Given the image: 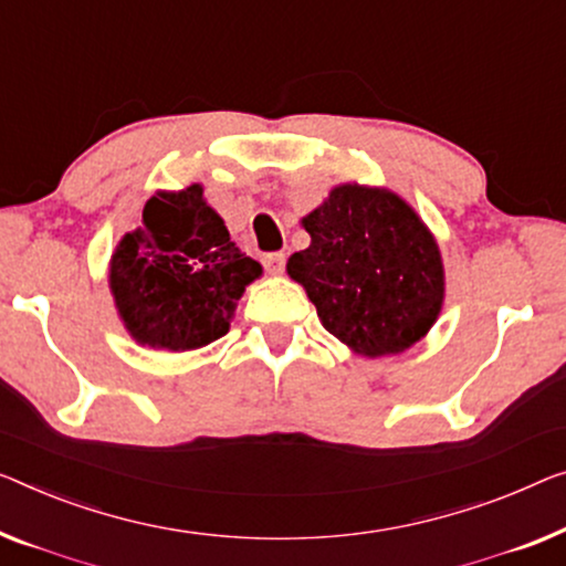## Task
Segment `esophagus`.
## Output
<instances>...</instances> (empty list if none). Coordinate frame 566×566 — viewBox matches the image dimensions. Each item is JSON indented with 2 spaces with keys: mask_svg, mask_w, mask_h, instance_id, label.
Segmentation results:
<instances>
[{
  "mask_svg": "<svg viewBox=\"0 0 566 566\" xmlns=\"http://www.w3.org/2000/svg\"><path fill=\"white\" fill-rule=\"evenodd\" d=\"M261 261H264V269L269 274L276 276V274L284 272V261H286L284 254H266Z\"/></svg>",
  "mask_w": 566,
  "mask_h": 566,
  "instance_id": "esophagus-1",
  "label": "esophagus"
}]
</instances>
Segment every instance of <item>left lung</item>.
<instances>
[{
	"label": "left lung",
	"instance_id": "obj_1",
	"mask_svg": "<svg viewBox=\"0 0 566 566\" xmlns=\"http://www.w3.org/2000/svg\"><path fill=\"white\" fill-rule=\"evenodd\" d=\"M310 247L286 261L327 333L360 356L401 353L437 323L440 247L407 200L386 188L337 185L302 218Z\"/></svg>",
	"mask_w": 566,
	"mask_h": 566
}]
</instances>
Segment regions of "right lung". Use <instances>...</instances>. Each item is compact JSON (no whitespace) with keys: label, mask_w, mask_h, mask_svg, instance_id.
Segmentation results:
<instances>
[{"label":"right lung","mask_w":566,"mask_h":566,"mask_svg":"<svg viewBox=\"0 0 566 566\" xmlns=\"http://www.w3.org/2000/svg\"><path fill=\"white\" fill-rule=\"evenodd\" d=\"M256 276L259 261L241 254L192 182L147 200L142 226L114 251L108 286L134 340L180 353L229 333L235 302Z\"/></svg>","instance_id":"right-lung-1"}]
</instances>
